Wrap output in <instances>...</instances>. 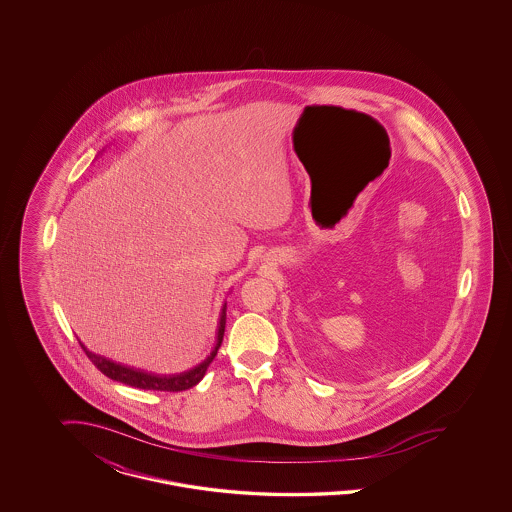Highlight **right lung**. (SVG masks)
I'll return each instance as SVG.
<instances>
[{"instance_id": "right-lung-1", "label": "right lung", "mask_w": 512, "mask_h": 512, "mask_svg": "<svg viewBox=\"0 0 512 512\" xmlns=\"http://www.w3.org/2000/svg\"><path fill=\"white\" fill-rule=\"evenodd\" d=\"M225 319H227V304L223 306L221 315H219V326H217V341L214 351L208 355V358L201 362L199 366L191 368L184 373H178V375H154V373L142 372V370H135V368H129V366H122V364H116L109 358L101 357V355H95L92 351H88L84 345V353L86 357L92 360L93 366L101 373H105L112 381H118V383H124L129 387L142 388V390H163V392H180V390H187V388L195 387L204 373L208 370V366L212 364V360L216 358L217 349L221 347V341H223V334H225Z\"/></svg>"}]
</instances>
